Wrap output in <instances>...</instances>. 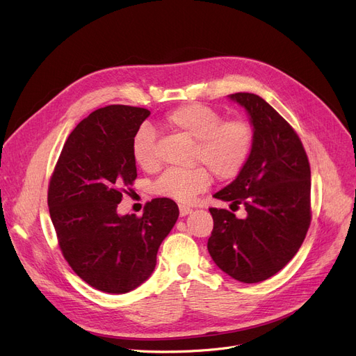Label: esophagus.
I'll use <instances>...</instances> for the list:
<instances>
[{"mask_svg": "<svg viewBox=\"0 0 356 356\" xmlns=\"http://www.w3.org/2000/svg\"><path fill=\"white\" fill-rule=\"evenodd\" d=\"M193 211V209L190 207V206H179V214L184 217V216H187V214H190Z\"/></svg>", "mask_w": 356, "mask_h": 356, "instance_id": "34e87169", "label": "esophagus"}]
</instances>
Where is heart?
Wrapping results in <instances>:
<instances>
[{
	"label": "heart",
	"mask_w": 356,
	"mask_h": 356,
	"mask_svg": "<svg viewBox=\"0 0 356 356\" xmlns=\"http://www.w3.org/2000/svg\"><path fill=\"white\" fill-rule=\"evenodd\" d=\"M163 123L195 140L194 161L204 163L218 179H230L246 165L253 147L252 126L242 118L222 120L218 111L202 104H184L169 111ZM155 138L149 129H140L131 142V156L145 171L158 163ZM210 185L206 168L168 169L154 185L155 194L179 202H188Z\"/></svg>",
	"instance_id": "b5f03b06"
}]
</instances>
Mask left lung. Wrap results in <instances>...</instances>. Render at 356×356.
I'll return each instance as SVG.
<instances>
[{
	"label": "left lung",
	"instance_id": "left-lung-1",
	"mask_svg": "<svg viewBox=\"0 0 356 356\" xmlns=\"http://www.w3.org/2000/svg\"><path fill=\"white\" fill-rule=\"evenodd\" d=\"M249 115L253 147L246 165L213 197L243 206L238 218L210 209L214 227L207 249L214 264L245 284L275 275L298 252L310 226V165L294 129L264 98L229 95Z\"/></svg>",
	"mask_w": 356,
	"mask_h": 356
}]
</instances>
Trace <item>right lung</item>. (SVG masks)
Here are the masks:
<instances>
[{"instance_id":"add662e5","label":"right lung","mask_w":356,"mask_h":356,"mask_svg":"<svg viewBox=\"0 0 356 356\" xmlns=\"http://www.w3.org/2000/svg\"><path fill=\"white\" fill-rule=\"evenodd\" d=\"M149 114L130 106L91 113L65 142L49 184V213L66 262L110 294L129 293L152 275L179 216L169 198L147 202L142 217L117 213L124 187L138 177L131 142Z\"/></svg>"}]
</instances>
